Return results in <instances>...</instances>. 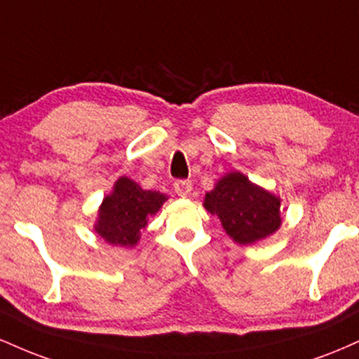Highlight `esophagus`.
<instances>
[{
    "label": "esophagus",
    "instance_id": "esophagus-1",
    "mask_svg": "<svg viewBox=\"0 0 359 359\" xmlns=\"http://www.w3.org/2000/svg\"><path fill=\"white\" fill-rule=\"evenodd\" d=\"M174 189H175V192L179 194L180 197H187L189 194H191V191H192V182H191V180L180 179V180H177V182L174 184Z\"/></svg>",
    "mask_w": 359,
    "mask_h": 359
}]
</instances>
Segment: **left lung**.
<instances>
[{
	"instance_id": "8db88e82",
	"label": "left lung",
	"mask_w": 359,
	"mask_h": 359,
	"mask_svg": "<svg viewBox=\"0 0 359 359\" xmlns=\"http://www.w3.org/2000/svg\"><path fill=\"white\" fill-rule=\"evenodd\" d=\"M204 208L216 214L226 233L240 245L263 240L280 226V199L251 184L240 172L224 175L205 194Z\"/></svg>"
}]
</instances>
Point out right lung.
I'll return each instance as SVG.
<instances>
[{"label": "right lung", "mask_w": 359, "mask_h": 359, "mask_svg": "<svg viewBox=\"0 0 359 359\" xmlns=\"http://www.w3.org/2000/svg\"><path fill=\"white\" fill-rule=\"evenodd\" d=\"M167 196L156 191H143L128 177H121L111 196H106L100 209L96 231L111 245L133 246L140 240L148 217L160 209Z\"/></svg>", "instance_id": "1"}]
</instances>
